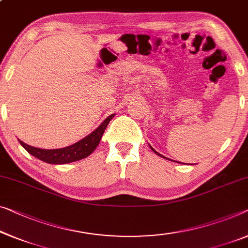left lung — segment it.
Returning a JSON list of instances; mask_svg holds the SVG:
<instances>
[{"label":"left lung","instance_id":"1","mask_svg":"<svg viewBox=\"0 0 248 248\" xmlns=\"http://www.w3.org/2000/svg\"><path fill=\"white\" fill-rule=\"evenodd\" d=\"M150 148H151V150H153L155 154H157V155H158V156H160V157H164V156H161V155H160L159 153H157V151H156V150H155V149H154V148H153V147H151V146H150ZM164 158H166V157H164ZM169 160H171V159H169ZM177 162H179V161H177Z\"/></svg>","mask_w":248,"mask_h":248}]
</instances>
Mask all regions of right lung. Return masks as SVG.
<instances>
[{
	"label": "right lung",
	"mask_w": 248,
	"mask_h": 248,
	"mask_svg": "<svg viewBox=\"0 0 248 248\" xmlns=\"http://www.w3.org/2000/svg\"><path fill=\"white\" fill-rule=\"evenodd\" d=\"M113 116L114 114L109 116L94 131H92L90 135L84 137L80 141L73 143V145L69 147L60 148V149H41V148L29 146L23 141H21V140H18V141H20L21 145L23 146L24 149L29 154H31L32 156H34L35 158L44 162L53 165L69 164V162L83 159V158L88 157L89 155L93 153L95 148L98 147L99 142H100L101 137L103 136L107 125H108Z\"/></svg>",
	"instance_id": "1"
}]
</instances>
